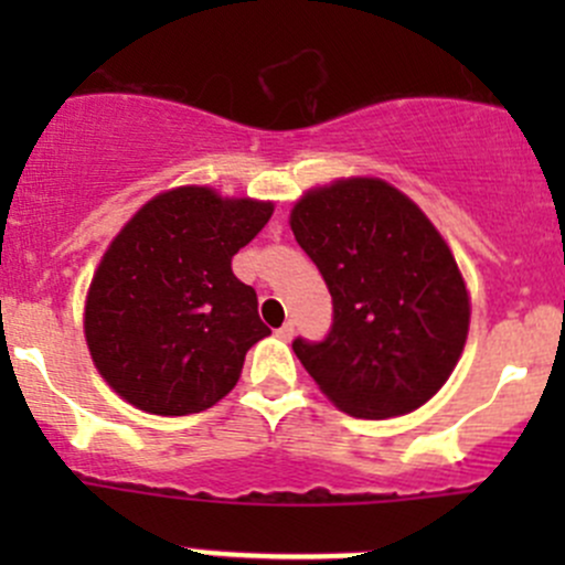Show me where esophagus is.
<instances>
[{"label": "esophagus", "instance_id": "obj_1", "mask_svg": "<svg viewBox=\"0 0 565 565\" xmlns=\"http://www.w3.org/2000/svg\"><path fill=\"white\" fill-rule=\"evenodd\" d=\"M276 333H278V339L289 341V339H292V335H295V322H284L281 328L276 330Z\"/></svg>", "mask_w": 565, "mask_h": 565}]
</instances>
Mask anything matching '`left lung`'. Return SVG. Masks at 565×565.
Masks as SVG:
<instances>
[{"label": "left lung", "mask_w": 565, "mask_h": 565, "mask_svg": "<svg viewBox=\"0 0 565 565\" xmlns=\"http://www.w3.org/2000/svg\"><path fill=\"white\" fill-rule=\"evenodd\" d=\"M328 284L322 341H292L324 396L355 418H391L429 402L465 350L470 303L446 241L383 180L309 191L289 218Z\"/></svg>", "instance_id": "1"}]
</instances>
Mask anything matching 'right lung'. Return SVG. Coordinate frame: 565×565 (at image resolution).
I'll return each instance as SVG.
<instances>
[{
  "label": "right lung",
  "mask_w": 565,
  "mask_h": 565,
  "mask_svg": "<svg viewBox=\"0 0 565 565\" xmlns=\"http://www.w3.org/2000/svg\"><path fill=\"white\" fill-rule=\"evenodd\" d=\"M270 202L174 188L147 202L108 246L87 295L89 352L125 402L156 415L213 407L270 333L232 256L270 221Z\"/></svg>",
  "instance_id": "obj_1"
}]
</instances>
